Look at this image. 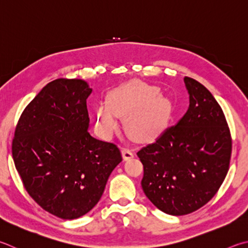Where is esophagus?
<instances>
[{"mask_svg": "<svg viewBox=\"0 0 248 248\" xmlns=\"http://www.w3.org/2000/svg\"><path fill=\"white\" fill-rule=\"evenodd\" d=\"M121 154H123V158L124 160H129L133 158L134 156V153L132 150H130V148H124L123 152H121Z\"/></svg>", "mask_w": 248, "mask_h": 248, "instance_id": "esophagus-1", "label": "esophagus"}]
</instances>
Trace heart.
<instances>
[{"mask_svg": "<svg viewBox=\"0 0 248 248\" xmlns=\"http://www.w3.org/2000/svg\"><path fill=\"white\" fill-rule=\"evenodd\" d=\"M170 107L159 96L158 89L142 83H128L108 94V104L95 110V123L103 133L111 134L118 127V116L125 117V129L132 138L147 140L163 131Z\"/></svg>", "mask_w": 248, "mask_h": 248, "instance_id": "obj_1", "label": "heart"}]
</instances>
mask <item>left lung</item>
I'll return each instance as SVG.
<instances>
[{
	"label": "left lung",
	"instance_id": "1",
	"mask_svg": "<svg viewBox=\"0 0 248 248\" xmlns=\"http://www.w3.org/2000/svg\"><path fill=\"white\" fill-rule=\"evenodd\" d=\"M190 105L178 124L138 152L142 188L159 210L191 214L207 204L228 173L232 141L221 107L199 81L184 77Z\"/></svg>",
	"mask_w": 248,
	"mask_h": 248
}]
</instances>
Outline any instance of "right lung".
I'll list each match as a JSON object with an SVG mask.
<instances>
[{
	"mask_svg": "<svg viewBox=\"0 0 248 248\" xmlns=\"http://www.w3.org/2000/svg\"><path fill=\"white\" fill-rule=\"evenodd\" d=\"M87 81L47 83L20 116L13 140L15 167L29 195L62 219L88 214L123 157L115 144L89 133Z\"/></svg>",
	"mask_w": 248,
	"mask_h": 248,
	"instance_id": "right-lung-1",
	"label": "right lung"
}]
</instances>
